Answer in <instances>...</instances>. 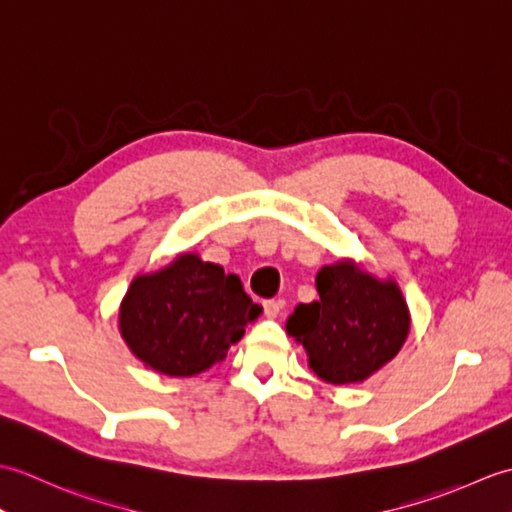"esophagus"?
Here are the masks:
<instances>
[{
	"instance_id": "obj_1",
	"label": "esophagus",
	"mask_w": 512,
	"mask_h": 512,
	"mask_svg": "<svg viewBox=\"0 0 512 512\" xmlns=\"http://www.w3.org/2000/svg\"><path fill=\"white\" fill-rule=\"evenodd\" d=\"M279 310H281V303L279 301H275V299L264 301V314H266L268 319H277Z\"/></svg>"
}]
</instances>
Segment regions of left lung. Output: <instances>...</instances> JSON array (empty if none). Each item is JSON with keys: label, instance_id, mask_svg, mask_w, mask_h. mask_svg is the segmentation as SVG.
<instances>
[{"label": "left lung", "instance_id": "8db88e82", "mask_svg": "<svg viewBox=\"0 0 512 512\" xmlns=\"http://www.w3.org/2000/svg\"><path fill=\"white\" fill-rule=\"evenodd\" d=\"M317 292L319 301L299 303L286 330L325 383H363L407 341L409 308L394 279H376L341 259L319 270Z\"/></svg>", "mask_w": 512, "mask_h": 512}]
</instances>
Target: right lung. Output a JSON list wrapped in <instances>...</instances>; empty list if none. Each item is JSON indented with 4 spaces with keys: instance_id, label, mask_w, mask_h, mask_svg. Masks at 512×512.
I'll return each instance as SVG.
<instances>
[{
    "instance_id": "1",
    "label": "right lung",
    "mask_w": 512,
    "mask_h": 512,
    "mask_svg": "<svg viewBox=\"0 0 512 512\" xmlns=\"http://www.w3.org/2000/svg\"><path fill=\"white\" fill-rule=\"evenodd\" d=\"M262 314L242 281L222 266L182 253L151 275H138L118 312L127 347L147 367L187 378L226 358L228 347Z\"/></svg>"
}]
</instances>
